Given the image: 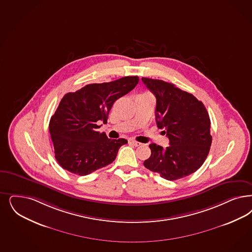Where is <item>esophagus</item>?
Segmentation results:
<instances>
[{"instance_id": "obj_1", "label": "esophagus", "mask_w": 252, "mask_h": 252, "mask_svg": "<svg viewBox=\"0 0 252 252\" xmlns=\"http://www.w3.org/2000/svg\"><path fill=\"white\" fill-rule=\"evenodd\" d=\"M129 143H131L132 145H134V146H136V147H139L141 145V143L139 142V141H136V140H134V139H129Z\"/></svg>"}]
</instances>
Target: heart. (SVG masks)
I'll return each instance as SVG.
<instances>
[{
  "instance_id": "b5f03b06",
  "label": "heart",
  "mask_w": 252,
  "mask_h": 252,
  "mask_svg": "<svg viewBox=\"0 0 252 252\" xmlns=\"http://www.w3.org/2000/svg\"><path fill=\"white\" fill-rule=\"evenodd\" d=\"M141 95H145V94H141Z\"/></svg>"
}]
</instances>
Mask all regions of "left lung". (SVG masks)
Segmentation results:
<instances>
[{
    "instance_id": "left-lung-1",
    "label": "left lung",
    "mask_w": 252,
    "mask_h": 252,
    "mask_svg": "<svg viewBox=\"0 0 252 252\" xmlns=\"http://www.w3.org/2000/svg\"><path fill=\"white\" fill-rule=\"evenodd\" d=\"M142 82L157 97V126L169 139L168 147L150 144L152 154L143 165L167 181L191 175L205 162L212 142L206 107L173 84L144 77Z\"/></svg>"
}]
</instances>
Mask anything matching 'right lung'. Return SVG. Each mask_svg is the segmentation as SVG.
<instances>
[{
    "mask_svg": "<svg viewBox=\"0 0 252 252\" xmlns=\"http://www.w3.org/2000/svg\"><path fill=\"white\" fill-rule=\"evenodd\" d=\"M138 76L90 84L67 93L49 122L55 157L71 173L86 176L113 163L125 139H108L96 130L106 123L113 103L138 85Z\"/></svg>",
    "mask_w": 252,
    "mask_h": 252,
    "instance_id": "right-lung-1",
    "label": "right lung"
}]
</instances>
